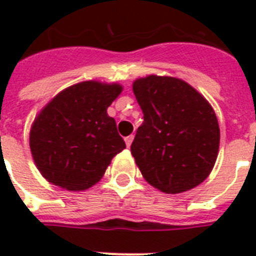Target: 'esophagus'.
<instances>
[{"label":"esophagus","mask_w":256,"mask_h":256,"mask_svg":"<svg viewBox=\"0 0 256 256\" xmlns=\"http://www.w3.org/2000/svg\"><path fill=\"white\" fill-rule=\"evenodd\" d=\"M132 140H134V136H128L124 138V142H126V146H128V148H130V146H132Z\"/></svg>","instance_id":"1"}]
</instances>
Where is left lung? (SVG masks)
<instances>
[{
  "instance_id": "1",
  "label": "left lung",
  "mask_w": 256,
  "mask_h": 256,
  "mask_svg": "<svg viewBox=\"0 0 256 256\" xmlns=\"http://www.w3.org/2000/svg\"><path fill=\"white\" fill-rule=\"evenodd\" d=\"M144 112L132 154L144 178L166 194L191 190L214 168L220 132L206 98L187 82L148 76L132 84Z\"/></svg>"
}]
</instances>
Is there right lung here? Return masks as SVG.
Instances as JSON below:
<instances>
[{
    "instance_id": "add662e5",
    "label": "right lung",
    "mask_w": 256,
    "mask_h": 256,
    "mask_svg": "<svg viewBox=\"0 0 256 256\" xmlns=\"http://www.w3.org/2000/svg\"><path fill=\"white\" fill-rule=\"evenodd\" d=\"M122 86L85 81L62 90L42 108L30 130V150L42 176L70 191L96 184L126 148L108 108Z\"/></svg>"
}]
</instances>
